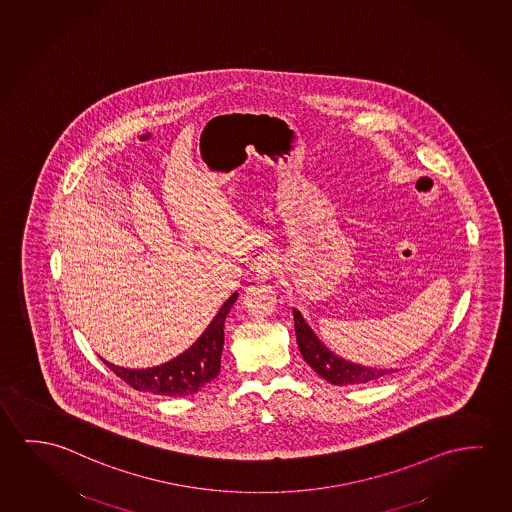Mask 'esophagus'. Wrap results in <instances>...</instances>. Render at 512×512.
Wrapping results in <instances>:
<instances>
[{"mask_svg": "<svg viewBox=\"0 0 512 512\" xmlns=\"http://www.w3.org/2000/svg\"><path fill=\"white\" fill-rule=\"evenodd\" d=\"M276 268H278V260L275 255H264L255 266V276L259 280H269L271 276L275 275Z\"/></svg>", "mask_w": 512, "mask_h": 512, "instance_id": "obj_1", "label": "esophagus"}]
</instances>
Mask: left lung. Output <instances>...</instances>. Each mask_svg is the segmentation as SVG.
Returning a JSON list of instances; mask_svg holds the SVG:
<instances>
[{
  "label": "left lung",
  "instance_id": "1",
  "mask_svg": "<svg viewBox=\"0 0 512 512\" xmlns=\"http://www.w3.org/2000/svg\"><path fill=\"white\" fill-rule=\"evenodd\" d=\"M292 315H294L296 340H298L301 356L321 378L326 379L331 385H363L369 381H378L395 372V369H376V367L372 369L358 363L347 362L324 346L299 310L292 308Z\"/></svg>",
  "mask_w": 512,
  "mask_h": 512
}]
</instances>
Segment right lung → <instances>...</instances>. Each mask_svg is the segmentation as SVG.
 <instances>
[{"instance_id": "right-lung-1", "label": "right lung", "mask_w": 512, "mask_h": 512, "mask_svg": "<svg viewBox=\"0 0 512 512\" xmlns=\"http://www.w3.org/2000/svg\"><path fill=\"white\" fill-rule=\"evenodd\" d=\"M236 299L237 292H234L223 303L220 312L214 315L213 321L198 337L197 342L170 362L150 369H124L106 360L103 362L117 374L118 378L133 386L134 390L165 397L197 394L198 390L205 388L220 374L221 351L225 342L223 326Z\"/></svg>"}]
</instances>
